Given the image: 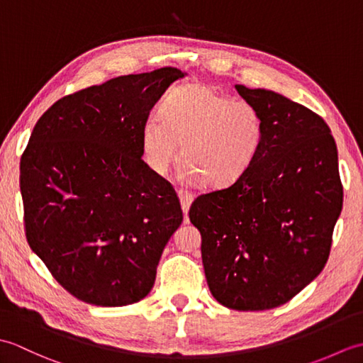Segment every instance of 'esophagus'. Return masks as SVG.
Returning <instances> with one entry per match:
<instances>
[{"label":"esophagus","mask_w":363,"mask_h":363,"mask_svg":"<svg viewBox=\"0 0 363 363\" xmlns=\"http://www.w3.org/2000/svg\"><path fill=\"white\" fill-rule=\"evenodd\" d=\"M177 196H179V201H181L182 212H184V215H186V217H187L190 206H191V203H194V195L189 194V191L179 190V191H177Z\"/></svg>","instance_id":"34e87169"}]
</instances>
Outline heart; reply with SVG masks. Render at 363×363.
Here are the masks:
<instances>
[{
  "label": "heart",
  "instance_id": "obj_1",
  "mask_svg": "<svg viewBox=\"0 0 363 363\" xmlns=\"http://www.w3.org/2000/svg\"><path fill=\"white\" fill-rule=\"evenodd\" d=\"M159 118L142 126V150L148 167L165 174L181 145L182 177L209 189L235 182L252 164L264 138L256 106L233 101L203 84H182L165 96Z\"/></svg>",
  "mask_w": 363,
  "mask_h": 363
}]
</instances>
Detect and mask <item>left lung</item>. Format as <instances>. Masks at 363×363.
Here are the masks:
<instances>
[{
    "instance_id": "obj_1",
    "label": "left lung",
    "mask_w": 363,
    "mask_h": 363,
    "mask_svg": "<svg viewBox=\"0 0 363 363\" xmlns=\"http://www.w3.org/2000/svg\"><path fill=\"white\" fill-rule=\"evenodd\" d=\"M235 90L262 115V145L234 184L198 196L189 217L201 233L213 298L234 311H267L325 268L343 187L335 140L320 115L272 90Z\"/></svg>"
}]
</instances>
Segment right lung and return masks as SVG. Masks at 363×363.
<instances>
[{"mask_svg":"<svg viewBox=\"0 0 363 363\" xmlns=\"http://www.w3.org/2000/svg\"><path fill=\"white\" fill-rule=\"evenodd\" d=\"M184 74L164 67L118 76L60 98L35 123L20 162L26 238L84 303L143 299L181 226L172 184L142 159V126Z\"/></svg>","mask_w":363,"mask_h":363,"instance_id":"right-lung-1","label":"right lung"}]
</instances>
